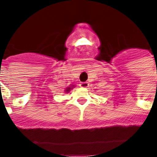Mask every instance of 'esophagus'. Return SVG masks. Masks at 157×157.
<instances>
[{
  "label": "esophagus",
  "mask_w": 157,
  "mask_h": 157,
  "mask_svg": "<svg viewBox=\"0 0 157 157\" xmlns=\"http://www.w3.org/2000/svg\"><path fill=\"white\" fill-rule=\"evenodd\" d=\"M79 86L81 87H82V88H86V87H88L89 83L87 82H82L79 83Z\"/></svg>",
  "instance_id": "34e87169"
}]
</instances>
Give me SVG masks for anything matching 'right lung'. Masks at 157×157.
<instances>
[{
  "instance_id": "1",
  "label": "right lung",
  "mask_w": 157,
  "mask_h": 157,
  "mask_svg": "<svg viewBox=\"0 0 157 157\" xmlns=\"http://www.w3.org/2000/svg\"><path fill=\"white\" fill-rule=\"evenodd\" d=\"M71 89V88H70V87H69V88H67V89H66V90H65V91H66L67 93H68L69 91H70Z\"/></svg>"
}]
</instances>
